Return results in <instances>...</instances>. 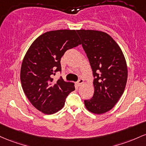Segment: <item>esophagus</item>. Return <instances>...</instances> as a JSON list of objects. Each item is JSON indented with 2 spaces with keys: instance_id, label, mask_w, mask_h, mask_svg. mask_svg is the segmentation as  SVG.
<instances>
[{
  "instance_id": "esophagus-1",
  "label": "esophagus",
  "mask_w": 146,
  "mask_h": 146,
  "mask_svg": "<svg viewBox=\"0 0 146 146\" xmlns=\"http://www.w3.org/2000/svg\"><path fill=\"white\" fill-rule=\"evenodd\" d=\"M83 83H84V80H83V78H80L79 79H78V81H77V83H78V86H81Z\"/></svg>"
}]
</instances>
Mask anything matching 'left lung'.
<instances>
[{"label":"left lung","instance_id":"obj_1","mask_svg":"<svg viewBox=\"0 0 146 146\" xmlns=\"http://www.w3.org/2000/svg\"><path fill=\"white\" fill-rule=\"evenodd\" d=\"M94 76L92 98L85 100L90 112L101 114L115 106L125 90L127 68L120 47L109 34L96 30H76Z\"/></svg>","mask_w":146,"mask_h":146}]
</instances>
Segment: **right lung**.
Returning a JSON list of instances; mask_svg holds the SVG:
<instances>
[{"instance_id":"add662e5","label":"right lung","mask_w":146,"mask_h":146,"mask_svg":"<svg viewBox=\"0 0 146 146\" xmlns=\"http://www.w3.org/2000/svg\"><path fill=\"white\" fill-rule=\"evenodd\" d=\"M75 30L50 31L38 36L23 60L21 81L25 94L34 107L52 114L63 108L65 99L75 90L73 83L52 76L61 71L60 58L70 49L81 45Z\"/></svg>"}]
</instances>
